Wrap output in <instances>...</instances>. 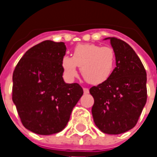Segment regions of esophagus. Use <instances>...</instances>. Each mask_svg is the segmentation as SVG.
Masks as SVG:
<instances>
[{
  "mask_svg": "<svg viewBox=\"0 0 157 157\" xmlns=\"http://www.w3.org/2000/svg\"><path fill=\"white\" fill-rule=\"evenodd\" d=\"M83 90H84V94H86L89 93V89H88V88H83Z\"/></svg>",
  "mask_w": 157,
  "mask_h": 157,
  "instance_id": "1",
  "label": "esophagus"
}]
</instances>
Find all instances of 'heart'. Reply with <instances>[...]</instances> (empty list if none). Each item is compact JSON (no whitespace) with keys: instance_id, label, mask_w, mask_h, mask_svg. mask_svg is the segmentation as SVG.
Wrapping results in <instances>:
<instances>
[{"instance_id":"b5f03b06","label":"heart","mask_w":157,"mask_h":157,"mask_svg":"<svg viewBox=\"0 0 157 157\" xmlns=\"http://www.w3.org/2000/svg\"><path fill=\"white\" fill-rule=\"evenodd\" d=\"M115 52L110 46L94 44H78L72 52V57L64 56L61 64L68 79L77 76V66L80 67L83 78L92 85L106 81L112 75L115 65Z\"/></svg>"}]
</instances>
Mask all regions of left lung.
<instances>
[{"mask_svg": "<svg viewBox=\"0 0 157 157\" xmlns=\"http://www.w3.org/2000/svg\"><path fill=\"white\" fill-rule=\"evenodd\" d=\"M115 52L116 67L106 81L90 88L94 99L95 125L105 134L119 135L133 128L147 101V73L132 47L109 37Z\"/></svg>", "mask_w": 157, "mask_h": 157, "instance_id": "left-lung-1", "label": "left lung"}]
</instances>
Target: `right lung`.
<instances>
[{
  "mask_svg": "<svg viewBox=\"0 0 157 157\" xmlns=\"http://www.w3.org/2000/svg\"><path fill=\"white\" fill-rule=\"evenodd\" d=\"M65 52L63 42L44 41L25 52L13 72L12 100L22 125L33 133L62 131L83 95L78 83L63 81Z\"/></svg>",
  "mask_w": 157,
  "mask_h": 157,
  "instance_id": "add662e5",
  "label": "right lung"
}]
</instances>
